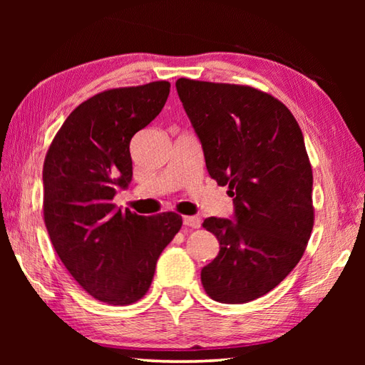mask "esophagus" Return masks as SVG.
Returning a JSON list of instances; mask_svg holds the SVG:
<instances>
[{
	"mask_svg": "<svg viewBox=\"0 0 365 365\" xmlns=\"http://www.w3.org/2000/svg\"><path fill=\"white\" fill-rule=\"evenodd\" d=\"M183 224L188 227L197 229V227H200V220L197 218V216H183Z\"/></svg>",
	"mask_w": 365,
	"mask_h": 365,
	"instance_id": "34e87169",
	"label": "esophagus"
}]
</instances>
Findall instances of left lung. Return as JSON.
Returning a JSON list of instances; mask_svg holds the SVG:
<instances>
[{
    "instance_id": "1",
    "label": "left lung",
    "mask_w": 365,
    "mask_h": 365,
    "mask_svg": "<svg viewBox=\"0 0 365 365\" xmlns=\"http://www.w3.org/2000/svg\"><path fill=\"white\" fill-rule=\"evenodd\" d=\"M175 88L208 174L229 185L235 207V221L212 216L202 224L220 252L200 281L215 301L257 299L297 267L314 227V177L301 128L282 102L251 86L178 78Z\"/></svg>"
}]
</instances>
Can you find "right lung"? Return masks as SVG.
Returning <instances> with one entry per match:
<instances>
[{
	"label": "right lung",
	"mask_w": 365,
	"mask_h": 365,
	"mask_svg": "<svg viewBox=\"0 0 365 365\" xmlns=\"http://www.w3.org/2000/svg\"><path fill=\"white\" fill-rule=\"evenodd\" d=\"M170 84L108 89L68 114L43 161V221L54 251L91 297L128 306L152 284L182 216L122 212L115 190L133 175L130 141L165 106Z\"/></svg>",
	"instance_id": "1"
}]
</instances>
